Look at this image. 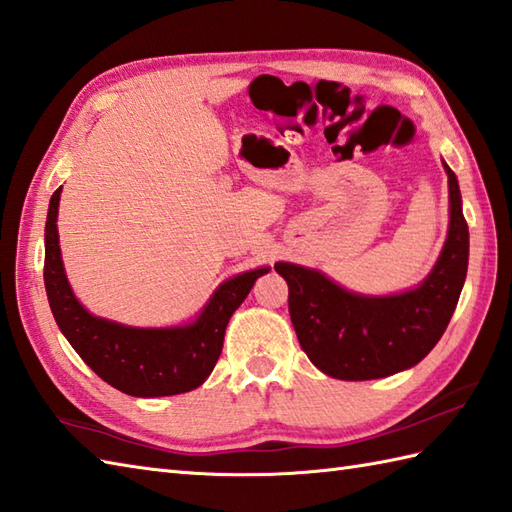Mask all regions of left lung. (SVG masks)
Segmentation results:
<instances>
[{"instance_id": "8db88e82", "label": "left lung", "mask_w": 512, "mask_h": 512, "mask_svg": "<svg viewBox=\"0 0 512 512\" xmlns=\"http://www.w3.org/2000/svg\"><path fill=\"white\" fill-rule=\"evenodd\" d=\"M449 176V237L436 268L416 290L361 297L319 270L275 264L288 284V310L297 339L323 374L341 380L385 378L413 367L447 330L469 268V226L458 178Z\"/></svg>"}]
</instances>
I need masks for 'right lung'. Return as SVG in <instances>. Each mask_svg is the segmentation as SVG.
<instances>
[{"label":"right lung","mask_w":512,"mask_h":512,"mask_svg":"<svg viewBox=\"0 0 512 512\" xmlns=\"http://www.w3.org/2000/svg\"><path fill=\"white\" fill-rule=\"evenodd\" d=\"M59 195L61 189L54 191L48 206L43 281L54 321L76 354L107 385L129 396H173L200 387L222 354L228 319L268 268L250 270L224 281L198 321L184 328L140 330L92 317L72 295L63 273L57 231Z\"/></svg>","instance_id":"obj_1"}]
</instances>
